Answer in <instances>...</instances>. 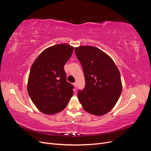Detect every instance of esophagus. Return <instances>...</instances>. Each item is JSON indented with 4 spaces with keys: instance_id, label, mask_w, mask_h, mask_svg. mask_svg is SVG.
<instances>
[{
    "instance_id": "obj_1",
    "label": "esophagus",
    "mask_w": 151,
    "mask_h": 151,
    "mask_svg": "<svg viewBox=\"0 0 151 151\" xmlns=\"http://www.w3.org/2000/svg\"><path fill=\"white\" fill-rule=\"evenodd\" d=\"M73 85H74V86L75 87V88H77V83H76H76H74V84H73Z\"/></svg>"
}]
</instances>
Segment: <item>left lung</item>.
<instances>
[{"label": "left lung", "instance_id": "obj_1", "mask_svg": "<svg viewBox=\"0 0 151 151\" xmlns=\"http://www.w3.org/2000/svg\"><path fill=\"white\" fill-rule=\"evenodd\" d=\"M86 80L77 98L84 110L95 116L105 115L115 106L122 91L119 70L113 59L97 47L75 48Z\"/></svg>", "mask_w": 151, "mask_h": 151}]
</instances>
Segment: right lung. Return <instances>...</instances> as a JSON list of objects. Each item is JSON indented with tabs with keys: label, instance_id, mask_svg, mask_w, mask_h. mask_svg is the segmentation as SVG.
Returning <instances> with one entry per match:
<instances>
[{
	"label": "right lung",
	"instance_id": "1",
	"mask_svg": "<svg viewBox=\"0 0 151 151\" xmlns=\"http://www.w3.org/2000/svg\"><path fill=\"white\" fill-rule=\"evenodd\" d=\"M73 50L67 43L53 45L44 50L31 65L27 89L31 101L44 114L63 110L73 96L74 86L67 81L63 69Z\"/></svg>",
	"mask_w": 151,
	"mask_h": 151
}]
</instances>
